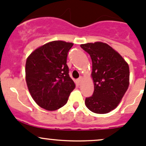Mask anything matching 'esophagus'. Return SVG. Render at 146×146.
<instances>
[{
    "instance_id": "obj_1",
    "label": "esophagus",
    "mask_w": 146,
    "mask_h": 146,
    "mask_svg": "<svg viewBox=\"0 0 146 146\" xmlns=\"http://www.w3.org/2000/svg\"><path fill=\"white\" fill-rule=\"evenodd\" d=\"M82 80V77H80V78H79L77 80L78 83H80Z\"/></svg>"
}]
</instances>
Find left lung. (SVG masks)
<instances>
[{
    "instance_id": "left-lung-1",
    "label": "left lung",
    "mask_w": 146,
    "mask_h": 146,
    "mask_svg": "<svg viewBox=\"0 0 146 146\" xmlns=\"http://www.w3.org/2000/svg\"><path fill=\"white\" fill-rule=\"evenodd\" d=\"M80 47L90 54L92 63L93 95L85 104L91 111L107 114L118 106L129 85V67L118 52L102 42Z\"/></svg>"
}]
</instances>
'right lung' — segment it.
I'll list each match as a JSON object with an SVG mask.
<instances>
[{"label":"right lung","mask_w":146,"mask_h":146,"mask_svg":"<svg viewBox=\"0 0 146 146\" xmlns=\"http://www.w3.org/2000/svg\"><path fill=\"white\" fill-rule=\"evenodd\" d=\"M73 43L54 41L33 51L26 61L27 88L35 102L42 108L54 111L67 103L76 88L66 64Z\"/></svg>","instance_id":"add662e5"}]
</instances>
